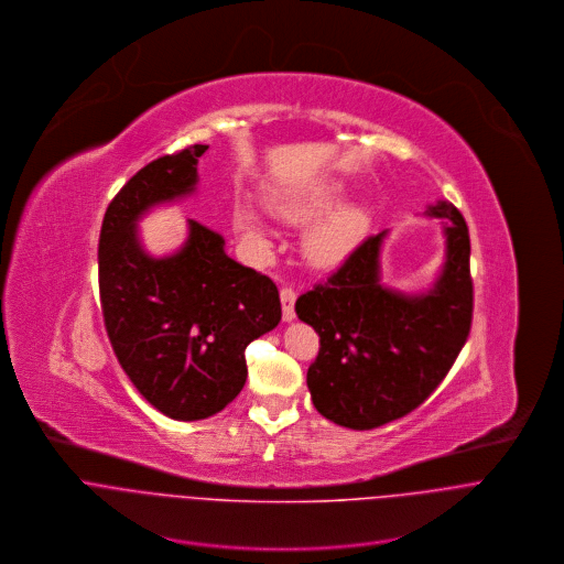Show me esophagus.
Listing matches in <instances>:
<instances>
[{"label":"esophagus","mask_w":564,"mask_h":564,"mask_svg":"<svg viewBox=\"0 0 564 564\" xmlns=\"http://www.w3.org/2000/svg\"><path fill=\"white\" fill-rule=\"evenodd\" d=\"M295 297L297 293L291 286H282L280 289V302H282V317L286 322H291L295 317Z\"/></svg>","instance_id":"34e87169"}]
</instances>
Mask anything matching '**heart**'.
Returning <instances> with one entry per match:
<instances>
[{
  "label": "heart",
  "instance_id": "1",
  "mask_svg": "<svg viewBox=\"0 0 564 564\" xmlns=\"http://www.w3.org/2000/svg\"><path fill=\"white\" fill-rule=\"evenodd\" d=\"M340 184L319 182L297 191H269L264 202L275 217L289 224H306L322 214L323 217L318 216L321 219L313 221L304 234V253L317 267H333L354 251L365 231V213L358 206H337L325 213L340 199ZM234 219L240 236L247 245H251V249L267 251V229L251 204L238 202Z\"/></svg>",
  "mask_w": 564,
  "mask_h": 564
}]
</instances>
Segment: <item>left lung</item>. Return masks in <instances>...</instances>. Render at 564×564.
Segmentation results:
<instances>
[{
	"label": "left lung",
	"mask_w": 564,
	"mask_h": 564,
	"mask_svg": "<svg viewBox=\"0 0 564 564\" xmlns=\"http://www.w3.org/2000/svg\"><path fill=\"white\" fill-rule=\"evenodd\" d=\"M431 215L448 219L446 262L433 291L404 297L380 286L378 234L295 302L297 317L319 335L306 371L311 400L335 424L369 431L404 417L437 389L467 343L469 229L454 204L437 202Z\"/></svg>",
	"instance_id": "1"
}]
</instances>
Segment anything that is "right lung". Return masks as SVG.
I'll list each match as a JSON object with an SVG mask.
<instances>
[{"instance_id":"right-lung-1","label":"right lung","mask_w":564,"mask_h":564,"mask_svg":"<svg viewBox=\"0 0 564 564\" xmlns=\"http://www.w3.org/2000/svg\"><path fill=\"white\" fill-rule=\"evenodd\" d=\"M193 144L140 169L110 199L99 231V302L112 351L135 389L173 420L221 411L247 382V347L282 317L271 278L224 253V238L188 219L186 247L149 258L135 219L193 191Z\"/></svg>"}]
</instances>
